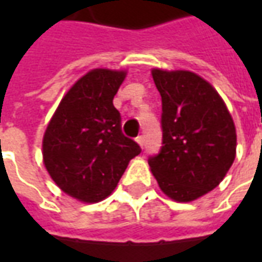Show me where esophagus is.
Returning a JSON list of instances; mask_svg holds the SVG:
<instances>
[{"mask_svg": "<svg viewBox=\"0 0 262 262\" xmlns=\"http://www.w3.org/2000/svg\"><path fill=\"white\" fill-rule=\"evenodd\" d=\"M136 142H137V144H139V146H140V147L143 148V146H144V137L139 136L136 139Z\"/></svg>", "mask_w": 262, "mask_h": 262, "instance_id": "34e87169", "label": "esophagus"}]
</instances>
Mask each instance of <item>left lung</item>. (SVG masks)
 Returning <instances> with one entry per match:
<instances>
[{
	"mask_svg": "<svg viewBox=\"0 0 262 262\" xmlns=\"http://www.w3.org/2000/svg\"><path fill=\"white\" fill-rule=\"evenodd\" d=\"M161 95L163 147L148 160L160 189L192 202L223 181L236 159L237 135L213 85L188 70H151Z\"/></svg>",
	"mask_w": 262,
	"mask_h": 262,
	"instance_id": "obj_1",
	"label": "left lung"
}]
</instances>
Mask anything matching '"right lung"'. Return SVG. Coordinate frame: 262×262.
<instances>
[{
	"instance_id": "obj_1",
	"label": "right lung",
	"mask_w": 262,
	"mask_h": 262,
	"mask_svg": "<svg viewBox=\"0 0 262 262\" xmlns=\"http://www.w3.org/2000/svg\"><path fill=\"white\" fill-rule=\"evenodd\" d=\"M126 70L94 69L77 80L49 120L43 164L69 196L97 203L114 192L140 147L120 130L114 97Z\"/></svg>"
}]
</instances>
